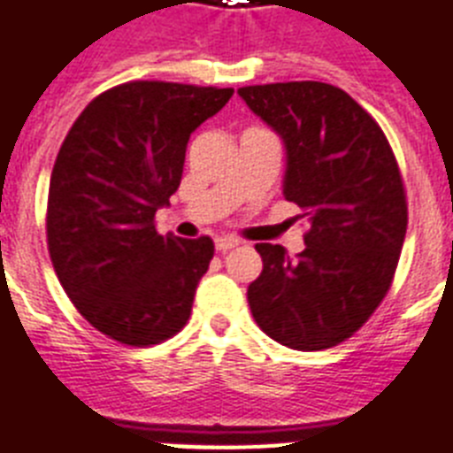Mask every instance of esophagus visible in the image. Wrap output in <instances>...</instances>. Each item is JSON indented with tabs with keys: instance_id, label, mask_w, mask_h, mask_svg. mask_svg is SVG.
I'll return each instance as SVG.
<instances>
[{
	"instance_id": "34e87169",
	"label": "esophagus",
	"mask_w": 453,
	"mask_h": 453,
	"mask_svg": "<svg viewBox=\"0 0 453 453\" xmlns=\"http://www.w3.org/2000/svg\"><path fill=\"white\" fill-rule=\"evenodd\" d=\"M240 247V240L237 237H216V249L219 251H230V249Z\"/></svg>"
}]
</instances>
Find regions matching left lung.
<instances>
[{
    "label": "left lung",
    "instance_id": "obj_1",
    "mask_svg": "<svg viewBox=\"0 0 453 453\" xmlns=\"http://www.w3.org/2000/svg\"><path fill=\"white\" fill-rule=\"evenodd\" d=\"M284 141V199L310 220L305 249L256 244L263 273L249 284L256 324L294 350L343 343L386 298L407 234L400 166L369 112L324 81L237 88Z\"/></svg>",
    "mask_w": 453,
    "mask_h": 453
}]
</instances>
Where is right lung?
Instances as JSON below:
<instances>
[{"mask_svg": "<svg viewBox=\"0 0 453 453\" xmlns=\"http://www.w3.org/2000/svg\"><path fill=\"white\" fill-rule=\"evenodd\" d=\"M233 88L127 81L96 96L60 145L46 242L63 289L91 326L145 348L183 329L213 258L211 237L157 233L185 148Z\"/></svg>", "mask_w": 453, "mask_h": 453, "instance_id": "right-lung-1", "label": "right lung"}]
</instances>
